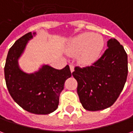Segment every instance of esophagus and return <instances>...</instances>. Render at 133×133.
Segmentation results:
<instances>
[{
    "instance_id": "1",
    "label": "esophagus",
    "mask_w": 133,
    "mask_h": 133,
    "mask_svg": "<svg viewBox=\"0 0 133 133\" xmlns=\"http://www.w3.org/2000/svg\"><path fill=\"white\" fill-rule=\"evenodd\" d=\"M69 68H70V71H71V72H72L74 71V66H73V65L70 64V65H69Z\"/></svg>"
}]
</instances>
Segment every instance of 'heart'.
Listing matches in <instances>:
<instances>
[{
	"instance_id": "obj_1",
	"label": "heart",
	"mask_w": 133,
	"mask_h": 133,
	"mask_svg": "<svg viewBox=\"0 0 133 133\" xmlns=\"http://www.w3.org/2000/svg\"><path fill=\"white\" fill-rule=\"evenodd\" d=\"M104 46V39L101 35L84 32L71 40L68 52L70 55L80 53L79 60L81 63L92 64L100 58Z\"/></svg>"
}]
</instances>
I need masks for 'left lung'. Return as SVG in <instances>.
I'll use <instances>...</instances> for the list:
<instances>
[{"label":"left lung","instance_id":"left-lung-1","mask_svg":"<svg viewBox=\"0 0 133 133\" xmlns=\"http://www.w3.org/2000/svg\"><path fill=\"white\" fill-rule=\"evenodd\" d=\"M108 49L90 66H76L72 75L78 82L77 92L83 107L98 111L111 107L118 98L128 74L127 55L115 38L107 41Z\"/></svg>","mask_w":133,"mask_h":133}]
</instances>
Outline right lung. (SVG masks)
<instances>
[{
	"mask_svg": "<svg viewBox=\"0 0 133 133\" xmlns=\"http://www.w3.org/2000/svg\"><path fill=\"white\" fill-rule=\"evenodd\" d=\"M35 35L36 32L24 35L9 49L4 76L9 94L21 107L31 113L47 115L58 108L65 81L72 74L68 65L56 69L44 64L33 73H26L20 68L18 60Z\"/></svg>",
	"mask_w": 133,
	"mask_h": 133,
	"instance_id": "1",
	"label": "right lung"
}]
</instances>
